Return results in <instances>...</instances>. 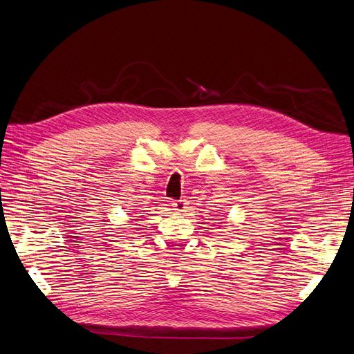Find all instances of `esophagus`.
Masks as SVG:
<instances>
[{"mask_svg": "<svg viewBox=\"0 0 354 354\" xmlns=\"http://www.w3.org/2000/svg\"><path fill=\"white\" fill-rule=\"evenodd\" d=\"M187 204H188L187 200H175L172 203V206H174V210H176V212H185Z\"/></svg>", "mask_w": 354, "mask_h": 354, "instance_id": "34e87169", "label": "esophagus"}]
</instances>
